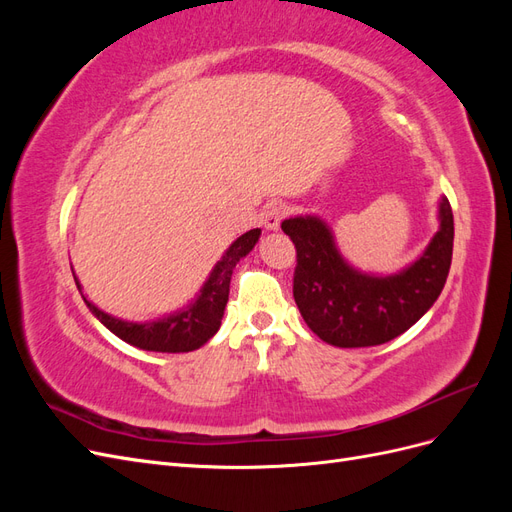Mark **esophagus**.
Instances as JSON below:
<instances>
[{
	"label": "esophagus",
	"instance_id": "1",
	"mask_svg": "<svg viewBox=\"0 0 512 512\" xmlns=\"http://www.w3.org/2000/svg\"><path fill=\"white\" fill-rule=\"evenodd\" d=\"M284 218V207L277 203H269L262 211V224H265L267 230H277L280 228V222Z\"/></svg>",
	"mask_w": 512,
	"mask_h": 512
}]
</instances>
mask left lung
Returning a JSON list of instances; mask_svg holds the SVG:
<instances>
[{
	"label": "left lung",
	"mask_w": 512,
	"mask_h": 512,
	"mask_svg": "<svg viewBox=\"0 0 512 512\" xmlns=\"http://www.w3.org/2000/svg\"><path fill=\"white\" fill-rule=\"evenodd\" d=\"M440 230L412 267L391 277L354 271L337 254L318 218H290L282 230L297 250L292 294L305 324L339 348L386 344L408 331L436 303L453 258V209L444 198Z\"/></svg>",
	"instance_id": "obj_1"
}]
</instances>
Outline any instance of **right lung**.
Here are the masks:
<instances>
[{"mask_svg":"<svg viewBox=\"0 0 512 512\" xmlns=\"http://www.w3.org/2000/svg\"><path fill=\"white\" fill-rule=\"evenodd\" d=\"M260 237V230L254 228L250 232H245L235 243H232L222 260L215 265L211 277L207 280L205 288L200 290V297L194 305H190L185 312L164 318L160 322H147V324H134V322H123L113 316H108L100 309L89 303L85 297L87 307L94 314L108 331H113L117 337H121L123 342H128L130 346H136L141 350H151V352H190L196 350L203 344H207L209 339L218 333L222 316H224V307L228 303V290H230V275L232 269L237 267V262L250 254L252 247L256 245ZM74 275V271H72ZM76 282V277H74ZM79 286V282H76Z\"/></svg>","mask_w":512,"mask_h":512,"instance_id":"right-lung-1","label":"right lung"}]
</instances>
